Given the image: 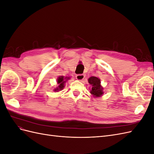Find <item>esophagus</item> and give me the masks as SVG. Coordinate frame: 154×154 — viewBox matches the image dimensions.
Segmentation results:
<instances>
[{
    "mask_svg": "<svg viewBox=\"0 0 154 154\" xmlns=\"http://www.w3.org/2000/svg\"><path fill=\"white\" fill-rule=\"evenodd\" d=\"M76 78L78 80H82L85 78V75L83 74H78L76 76Z\"/></svg>",
    "mask_w": 154,
    "mask_h": 154,
    "instance_id": "34e87169",
    "label": "esophagus"
}]
</instances>
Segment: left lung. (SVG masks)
Here are the masks:
<instances>
[{
    "label": "left lung",
    "mask_w": 154,
    "mask_h": 154,
    "mask_svg": "<svg viewBox=\"0 0 154 154\" xmlns=\"http://www.w3.org/2000/svg\"><path fill=\"white\" fill-rule=\"evenodd\" d=\"M88 83L92 86L91 93L95 97L101 96L103 94V88L100 85V80L97 77L92 76L88 79Z\"/></svg>",
    "instance_id": "left-lung-1"
}]
</instances>
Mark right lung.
I'll use <instances>...</instances> for the list:
<instances>
[{
  "label": "right lung",
  "mask_w": 154,
  "mask_h": 154,
  "mask_svg": "<svg viewBox=\"0 0 154 154\" xmlns=\"http://www.w3.org/2000/svg\"><path fill=\"white\" fill-rule=\"evenodd\" d=\"M69 78H63V76H60L58 77V80H57V82L58 84H59L58 87H57V88H55L54 91H61L62 89H63V88L64 87V83L67 81V80H69Z\"/></svg>",
  "instance_id": "1"
}]
</instances>
